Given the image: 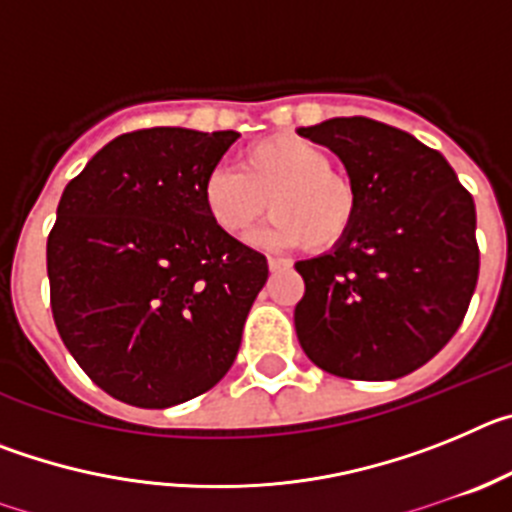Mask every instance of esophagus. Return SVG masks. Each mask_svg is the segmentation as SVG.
I'll return each mask as SVG.
<instances>
[{
    "instance_id": "1",
    "label": "esophagus",
    "mask_w": 512,
    "mask_h": 512,
    "mask_svg": "<svg viewBox=\"0 0 512 512\" xmlns=\"http://www.w3.org/2000/svg\"><path fill=\"white\" fill-rule=\"evenodd\" d=\"M266 264H269L271 271H279V269H289V266H292V261L277 259V256H269V259H266Z\"/></svg>"
}]
</instances>
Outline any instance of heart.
Instances as JSON below:
<instances>
[{"mask_svg":"<svg viewBox=\"0 0 512 512\" xmlns=\"http://www.w3.org/2000/svg\"><path fill=\"white\" fill-rule=\"evenodd\" d=\"M274 212L264 230L271 246L330 251L351 233L359 212L354 179L330 166L323 146L300 135H266L238 156V171L215 166L202 182V205L230 238H243L259 217Z\"/></svg>","mask_w":512,"mask_h":512,"instance_id":"1","label":"heart"}]
</instances>
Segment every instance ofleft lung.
Masks as SVG:
<instances>
[{"mask_svg": "<svg viewBox=\"0 0 512 512\" xmlns=\"http://www.w3.org/2000/svg\"><path fill=\"white\" fill-rule=\"evenodd\" d=\"M338 153L359 192L346 241L297 261L302 351L343 379H397L451 341L479 277L477 212L449 161L369 117L300 128Z\"/></svg>", "mask_w": 512, "mask_h": 512, "instance_id": "8db88e82", "label": "left lung"}]
</instances>
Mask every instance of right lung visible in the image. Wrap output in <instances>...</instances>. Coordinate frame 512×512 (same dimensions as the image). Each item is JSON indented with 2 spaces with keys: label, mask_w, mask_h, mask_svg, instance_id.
Here are the masks:
<instances>
[{
  "label": "right lung",
  "mask_w": 512,
  "mask_h": 512,
  "mask_svg": "<svg viewBox=\"0 0 512 512\" xmlns=\"http://www.w3.org/2000/svg\"><path fill=\"white\" fill-rule=\"evenodd\" d=\"M235 130L143 128L74 176L48 235L58 336L97 387L171 408L233 366L269 277L266 256L217 228L202 182Z\"/></svg>",
  "instance_id": "1"
}]
</instances>
